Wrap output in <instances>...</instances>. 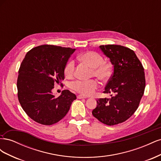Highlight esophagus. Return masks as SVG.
Masks as SVG:
<instances>
[{
  "label": "esophagus",
  "mask_w": 161,
  "mask_h": 161,
  "mask_svg": "<svg viewBox=\"0 0 161 161\" xmlns=\"http://www.w3.org/2000/svg\"><path fill=\"white\" fill-rule=\"evenodd\" d=\"M86 98V97H85V96H83V95H77V99H85Z\"/></svg>",
  "instance_id": "34e87169"
}]
</instances>
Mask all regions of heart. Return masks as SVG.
I'll list each match as a JSON object with an SVG mask.
<instances>
[{"label":"heart","instance_id":"b5f03b06","mask_svg":"<svg viewBox=\"0 0 161 161\" xmlns=\"http://www.w3.org/2000/svg\"><path fill=\"white\" fill-rule=\"evenodd\" d=\"M79 59L92 69V75L102 81L109 79L111 75V65L110 63L103 61V58L99 53L88 51L81 53ZM75 62H68L64 68V75L67 78H71L74 75ZM72 89L85 95H91L98 87L96 80L89 81L76 80L72 82Z\"/></svg>","mask_w":161,"mask_h":161}]
</instances>
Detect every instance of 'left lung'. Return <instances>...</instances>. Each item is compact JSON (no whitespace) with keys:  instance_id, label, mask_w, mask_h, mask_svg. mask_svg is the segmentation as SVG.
I'll return each instance as SVG.
<instances>
[{"instance_id":"left-lung-1","label":"left lung","mask_w":161,"mask_h":161,"mask_svg":"<svg viewBox=\"0 0 161 161\" xmlns=\"http://www.w3.org/2000/svg\"><path fill=\"white\" fill-rule=\"evenodd\" d=\"M100 50L114 66V72L105 87L111 98L98 99L92 114L103 124L122 123L138 109L144 95V68L135 52L119 45L100 46Z\"/></svg>"}]
</instances>
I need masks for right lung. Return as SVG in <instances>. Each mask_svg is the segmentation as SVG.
<instances>
[{
  "label": "right lung",
  "mask_w": 161,
  "mask_h": 161,
  "mask_svg": "<svg viewBox=\"0 0 161 161\" xmlns=\"http://www.w3.org/2000/svg\"><path fill=\"white\" fill-rule=\"evenodd\" d=\"M75 49L42 45L29 51L21 62L17 82L18 99L31 119L50 125L61 120L69 112L76 95L69 90L56 97L54 84L64 79V68Z\"/></svg>",
  "instance_id": "1"
}]
</instances>
